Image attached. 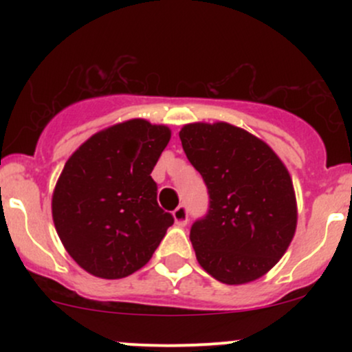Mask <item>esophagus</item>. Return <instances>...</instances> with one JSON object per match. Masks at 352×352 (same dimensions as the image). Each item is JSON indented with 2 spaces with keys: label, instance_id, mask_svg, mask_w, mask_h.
I'll use <instances>...</instances> for the list:
<instances>
[{
  "label": "esophagus",
  "instance_id": "34e87169",
  "mask_svg": "<svg viewBox=\"0 0 352 352\" xmlns=\"http://www.w3.org/2000/svg\"><path fill=\"white\" fill-rule=\"evenodd\" d=\"M173 220L179 227H185L188 221V210L185 205H179L175 210H173Z\"/></svg>",
  "mask_w": 352,
  "mask_h": 352
}]
</instances>
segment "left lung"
Segmentation results:
<instances>
[{
  "label": "left lung",
  "mask_w": 352,
  "mask_h": 352,
  "mask_svg": "<svg viewBox=\"0 0 352 352\" xmlns=\"http://www.w3.org/2000/svg\"><path fill=\"white\" fill-rule=\"evenodd\" d=\"M179 135L208 190L207 213L190 228L201 268L227 285L263 276L296 230L288 170L263 140L235 125L188 124Z\"/></svg>",
  "instance_id": "1"
}]
</instances>
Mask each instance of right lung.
<instances>
[{"label":"right lung","mask_w":352,"mask_h":352,"mask_svg":"<svg viewBox=\"0 0 352 352\" xmlns=\"http://www.w3.org/2000/svg\"><path fill=\"white\" fill-rule=\"evenodd\" d=\"M168 140L165 125L132 119L92 135L64 165L52 220L80 268L117 280L151 260L173 225L151 177Z\"/></svg>","instance_id":"1"}]
</instances>
